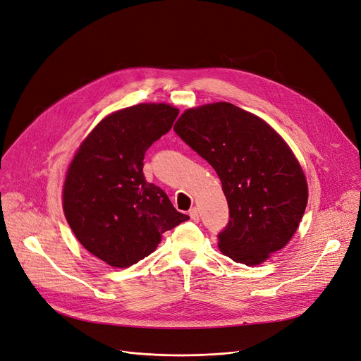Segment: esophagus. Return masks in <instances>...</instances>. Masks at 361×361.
Returning <instances> with one entry per match:
<instances>
[{
  "mask_svg": "<svg viewBox=\"0 0 361 361\" xmlns=\"http://www.w3.org/2000/svg\"><path fill=\"white\" fill-rule=\"evenodd\" d=\"M188 215H190V218H192L195 222H199L200 214H199V209H197V207H192L190 212H188Z\"/></svg>",
  "mask_w": 361,
  "mask_h": 361,
  "instance_id": "1",
  "label": "esophagus"
}]
</instances>
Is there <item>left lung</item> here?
<instances>
[{
  "label": "left lung",
  "mask_w": 361,
  "mask_h": 361,
  "mask_svg": "<svg viewBox=\"0 0 361 361\" xmlns=\"http://www.w3.org/2000/svg\"><path fill=\"white\" fill-rule=\"evenodd\" d=\"M174 130L222 183L230 222L218 235L221 253L255 267L286 247L305 215L309 188L279 133L230 102L188 108Z\"/></svg>",
  "instance_id": "obj_1"
}]
</instances>
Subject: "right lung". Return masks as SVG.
<instances>
[{
  "mask_svg": "<svg viewBox=\"0 0 361 361\" xmlns=\"http://www.w3.org/2000/svg\"><path fill=\"white\" fill-rule=\"evenodd\" d=\"M177 116L178 109L164 102L114 111L74 152L63 211L79 243L109 267L137 263L157 250L165 231L190 219L143 174L145 152Z\"/></svg>",
  "mask_w": 361,
  "mask_h": 361,
  "instance_id": "obj_1",
  "label": "right lung"
}]
</instances>
